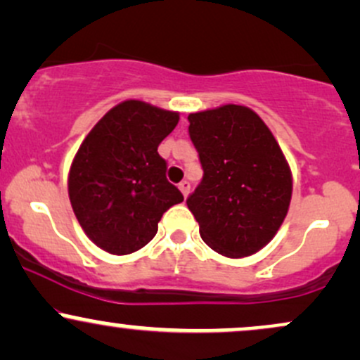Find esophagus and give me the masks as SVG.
<instances>
[{"mask_svg":"<svg viewBox=\"0 0 360 360\" xmlns=\"http://www.w3.org/2000/svg\"><path fill=\"white\" fill-rule=\"evenodd\" d=\"M189 188H191L189 181H181V183H179V189H181V193H183L184 198L189 194Z\"/></svg>","mask_w":360,"mask_h":360,"instance_id":"obj_1","label":"esophagus"}]
</instances>
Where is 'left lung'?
Masks as SVG:
<instances>
[{"label": "left lung", "mask_w": 360, "mask_h": 360, "mask_svg": "<svg viewBox=\"0 0 360 360\" xmlns=\"http://www.w3.org/2000/svg\"><path fill=\"white\" fill-rule=\"evenodd\" d=\"M203 179L188 198L200 235L230 259L255 254L283 225L291 203V169L272 131L240 105L188 117Z\"/></svg>", "instance_id": "8db88e82"}]
</instances>
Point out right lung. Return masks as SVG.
Instances as JSON below:
<instances>
[{
    "label": "right lung",
    "mask_w": 360,
    "mask_h": 360,
    "mask_svg": "<svg viewBox=\"0 0 360 360\" xmlns=\"http://www.w3.org/2000/svg\"><path fill=\"white\" fill-rule=\"evenodd\" d=\"M177 122V111L127 100L82 140L69 171V200L100 249L113 255L142 249L155 237L162 214L184 200L157 152Z\"/></svg>",
    "instance_id": "right-lung-1"
}]
</instances>
